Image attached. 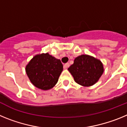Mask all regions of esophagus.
Segmentation results:
<instances>
[{
    "mask_svg": "<svg viewBox=\"0 0 127 127\" xmlns=\"http://www.w3.org/2000/svg\"><path fill=\"white\" fill-rule=\"evenodd\" d=\"M69 66H70V64H69V63H66L64 65V69H67Z\"/></svg>",
    "mask_w": 127,
    "mask_h": 127,
    "instance_id": "obj_1",
    "label": "esophagus"
}]
</instances>
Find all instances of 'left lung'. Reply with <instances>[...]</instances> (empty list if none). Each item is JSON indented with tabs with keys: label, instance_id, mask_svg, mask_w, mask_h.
<instances>
[{
	"label": "left lung",
	"instance_id": "1",
	"mask_svg": "<svg viewBox=\"0 0 127 127\" xmlns=\"http://www.w3.org/2000/svg\"><path fill=\"white\" fill-rule=\"evenodd\" d=\"M75 81L83 86L96 83L104 72L102 62L94 57L82 55L76 57L74 64L68 68Z\"/></svg>",
	"mask_w": 127,
	"mask_h": 127
}]
</instances>
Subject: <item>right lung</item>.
<instances>
[{
	"instance_id": "add662e5",
	"label": "right lung",
	"mask_w": 127,
	"mask_h": 127,
	"mask_svg": "<svg viewBox=\"0 0 127 127\" xmlns=\"http://www.w3.org/2000/svg\"><path fill=\"white\" fill-rule=\"evenodd\" d=\"M25 70L30 81L35 86L47 90L57 83L63 70V65L60 60L47 53L33 57L26 66Z\"/></svg>"
}]
</instances>
